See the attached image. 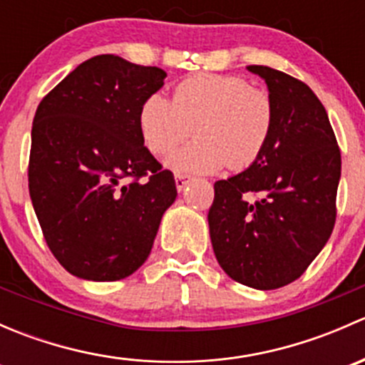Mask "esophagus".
Masks as SVG:
<instances>
[{"label": "esophagus", "mask_w": 365, "mask_h": 365, "mask_svg": "<svg viewBox=\"0 0 365 365\" xmlns=\"http://www.w3.org/2000/svg\"><path fill=\"white\" fill-rule=\"evenodd\" d=\"M189 182H190V176L180 175V173L178 175H175V183H176V189H178V192H182V190L189 185Z\"/></svg>", "instance_id": "1"}]
</instances>
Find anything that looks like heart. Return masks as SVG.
I'll use <instances>...</instances> for the list:
<instances>
[{
	"instance_id": "heart-1",
	"label": "heart",
	"mask_w": 365,
	"mask_h": 365,
	"mask_svg": "<svg viewBox=\"0 0 365 365\" xmlns=\"http://www.w3.org/2000/svg\"><path fill=\"white\" fill-rule=\"evenodd\" d=\"M275 111L270 95L238 76L200 73L182 81L173 101L153 93L139 108L143 145L164 155L185 141L190 128L196 139L165 159L173 171L213 173L230 165L245 169L267 148Z\"/></svg>"
}]
</instances>
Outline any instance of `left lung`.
<instances>
[{"label":"left lung","instance_id":"1","mask_svg":"<svg viewBox=\"0 0 365 365\" xmlns=\"http://www.w3.org/2000/svg\"><path fill=\"white\" fill-rule=\"evenodd\" d=\"M247 70L267 84L274 130L254 164L215 182L208 226L222 270L264 292L300 277L329 242L341 152L329 114L307 84L263 65Z\"/></svg>","mask_w":365,"mask_h":365}]
</instances>
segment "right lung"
<instances>
[{"label":"right lung","mask_w":365,"mask_h":365,"mask_svg":"<svg viewBox=\"0 0 365 365\" xmlns=\"http://www.w3.org/2000/svg\"><path fill=\"white\" fill-rule=\"evenodd\" d=\"M168 73L101 54L36 108L29 196L51 252L79 279L120 281L152 252L176 183L143 145L138 114Z\"/></svg>","instance_id":"1"}]
</instances>
